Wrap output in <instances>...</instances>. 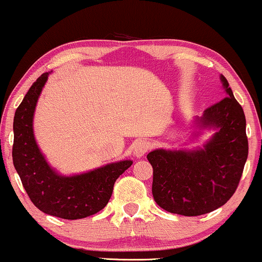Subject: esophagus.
<instances>
[{
	"mask_svg": "<svg viewBox=\"0 0 262 262\" xmlns=\"http://www.w3.org/2000/svg\"><path fill=\"white\" fill-rule=\"evenodd\" d=\"M149 148H150V143L147 141V140H141V141L136 143V146L134 148L135 157L141 158L142 156H145V154L148 152Z\"/></svg>",
	"mask_w": 262,
	"mask_h": 262,
	"instance_id": "34e87169",
	"label": "esophagus"
}]
</instances>
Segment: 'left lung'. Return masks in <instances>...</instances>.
Here are the masks:
<instances>
[{
	"instance_id": "8db88e82",
	"label": "left lung",
	"mask_w": 262,
	"mask_h": 262,
	"mask_svg": "<svg viewBox=\"0 0 262 262\" xmlns=\"http://www.w3.org/2000/svg\"><path fill=\"white\" fill-rule=\"evenodd\" d=\"M221 79L228 96L206 108L200 120L203 127L219 129L204 148L147 154L153 167V198L168 212H211L230 200L241 180L248 157L246 116L226 77Z\"/></svg>"
}]
</instances>
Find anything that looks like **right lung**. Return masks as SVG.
Segmentation results:
<instances>
[{"label":"right lung","instance_id":"1","mask_svg":"<svg viewBox=\"0 0 262 262\" xmlns=\"http://www.w3.org/2000/svg\"><path fill=\"white\" fill-rule=\"evenodd\" d=\"M49 73L29 88L14 116L13 163L29 200L40 211L64 220L95 215L108 204L116 179L133 161L109 164L84 174L58 176L49 166L33 135V114Z\"/></svg>","mask_w":262,"mask_h":262}]
</instances>
